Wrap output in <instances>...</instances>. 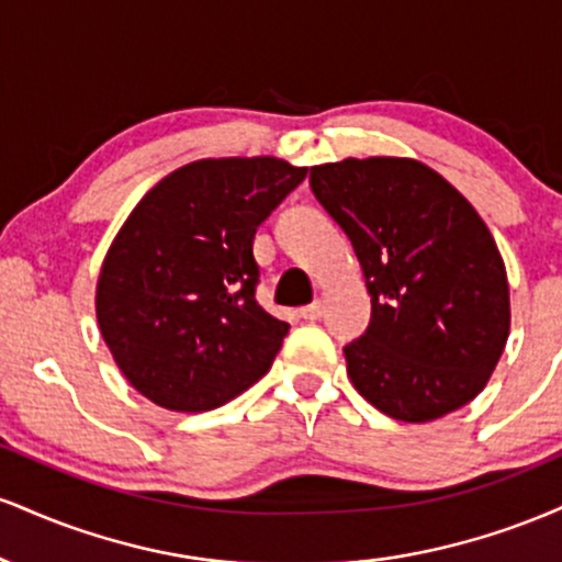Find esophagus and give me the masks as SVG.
I'll list each match as a JSON object with an SVG mask.
<instances>
[{"instance_id":"obj_1","label":"esophagus","mask_w":562,"mask_h":562,"mask_svg":"<svg viewBox=\"0 0 562 562\" xmlns=\"http://www.w3.org/2000/svg\"><path fill=\"white\" fill-rule=\"evenodd\" d=\"M299 314H301V319H308V322L319 319V317H322V303H319V301L308 303V306H303Z\"/></svg>"}]
</instances>
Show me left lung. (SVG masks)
<instances>
[{"label":"left lung","instance_id":"8db88e82","mask_svg":"<svg viewBox=\"0 0 562 562\" xmlns=\"http://www.w3.org/2000/svg\"><path fill=\"white\" fill-rule=\"evenodd\" d=\"M308 184L372 295L370 325L344 348L353 389L404 423L473 402L509 335L505 261L479 211L412 158L312 166Z\"/></svg>","mask_w":562,"mask_h":562}]
</instances>
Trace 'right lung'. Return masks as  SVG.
<instances>
[{"instance_id":"add662e5","label":"right lung","mask_w":562,"mask_h":562,"mask_svg":"<svg viewBox=\"0 0 562 562\" xmlns=\"http://www.w3.org/2000/svg\"><path fill=\"white\" fill-rule=\"evenodd\" d=\"M303 179L280 158H205L128 214L102 261L97 322L142 396L209 412L267 375L290 325L256 301L254 237Z\"/></svg>"}]
</instances>
